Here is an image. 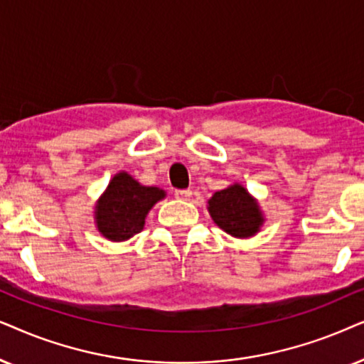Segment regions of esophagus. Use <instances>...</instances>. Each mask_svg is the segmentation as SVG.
<instances>
[{
    "mask_svg": "<svg viewBox=\"0 0 364 364\" xmlns=\"http://www.w3.org/2000/svg\"><path fill=\"white\" fill-rule=\"evenodd\" d=\"M174 196H176L178 200H190L191 190H174Z\"/></svg>",
    "mask_w": 364,
    "mask_h": 364,
    "instance_id": "34e87169",
    "label": "esophagus"
}]
</instances>
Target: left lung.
I'll list each match as a JSON object with an SVG mask.
<instances>
[{
	"instance_id": "left-lung-1",
	"label": "left lung",
	"mask_w": 364,
	"mask_h": 364,
	"mask_svg": "<svg viewBox=\"0 0 364 364\" xmlns=\"http://www.w3.org/2000/svg\"><path fill=\"white\" fill-rule=\"evenodd\" d=\"M208 205L213 221L235 238H250L263 225L258 203L240 185L216 191Z\"/></svg>"
}]
</instances>
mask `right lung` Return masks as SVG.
<instances>
[{
  "label": "right lung",
  "instance_id": "add662e5",
  "mask_svg": "<svg viewBox=\"0 0 364 364\" xmlns=\"http://www.w3.org/2000/svg\"><path fill=\"white\" fill-rule=\"evenodd\" d=\"M164 191L139 185L128 173H118L96 205V225L105 238L124 241L143 230L144 218Z\"/></svg>",
  "mask_w": 364,
  "mask_h": 364
}]
</instances>
